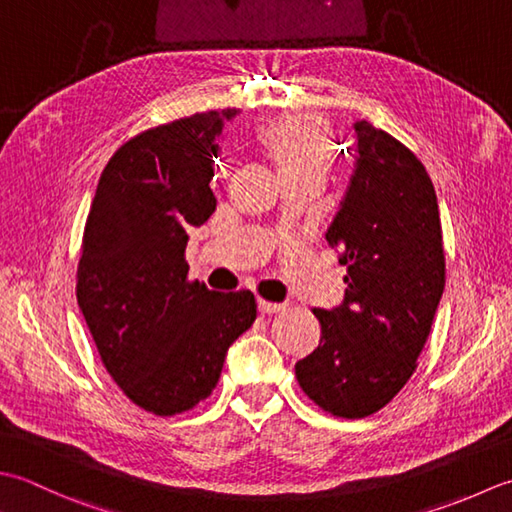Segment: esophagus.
I'll return each mask as SVG.
<instances>
[{
  "mask_svg": "<svg viewBox=\"0 0 512 512\" xmlns=\"http://www.w3.org/2000/svg\"><path fill=\"white\" fill-rule=\"evenodd\" d=\"M258 311H260V314H280V311H285V305H283V302L258 300Z\"/></svg>",
  "mask_w": 512,
  "mask_h": 512,
  "instance_id": "obj_1",
  "label": "esophagus"
}]
</instances>
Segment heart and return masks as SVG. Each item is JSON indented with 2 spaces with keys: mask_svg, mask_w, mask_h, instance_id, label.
I'll return each instance as SVG.
<instances>
[{
  "mask_svg": "<svg viewBox=\"0 0 512 512\" xmlns=\"http://www.w3.org/2000/svg\"><path fill=\"white\" fill-rule=\"evenodd\" d=\"M258 143L274 161L280 179L320 174L331 168V137L316 117L274 119L258 130Z\"/></svg>",
  "mask_w": 512,
  "mask_h": 512,
  "instance_id": "1",
  "label": "heart"
}]
</instances>
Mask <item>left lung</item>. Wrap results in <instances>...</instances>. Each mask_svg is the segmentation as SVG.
<instances>
[{
    "instance_id": "obj_1",
    "label": "left lung",
    "mask_w": 512,
    "mask_h": 512,
    "mask_svg": "<svg viewBox=\"0 0 512 512\" xmlns=\"http://www.w3.org/2000/svg\"><path fill=\"white\" fill-rule=\"evenodd\" d=\"M356 130V170L327 229L347 265L342 305L314 309L322 336L296 362L300 389L347 420L373 415L417 367L444 291L433 183L420 159L369 121Z\"/></svg>"
}]
</instances>
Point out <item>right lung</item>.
Instances as JSON below:
<instances>
[{
	"instance_id": "right-lung-1",
	"label": "right lung",
	"mask_w": 512,
	"mask_h": 512,
	"mask_svg": "<svg viewBox=\"0 0 512 512\" xmlns=\"http://www.w3.org/2000/svg\"><path fill=\"white\" fill-rule=\"evenodd\" d=\"M236 108L196 112L123 143L101 172L83 232L77 302L103 367L154 415L203 402L225 353L256 320L252 291L187 280L190 229L216 210L210 187Z\"/></svg>"
}]
</instances>
